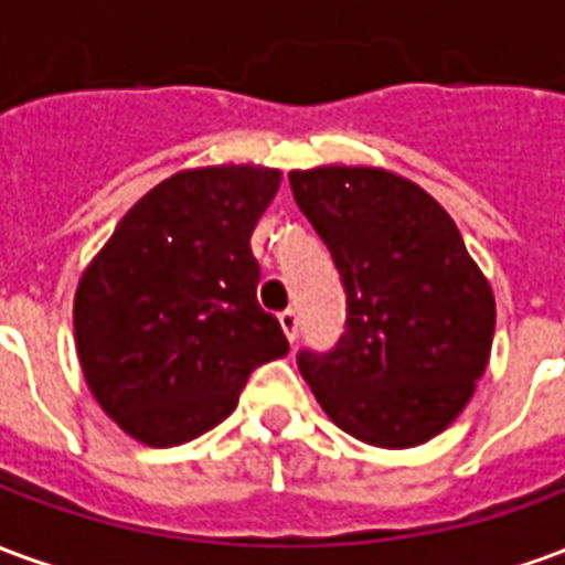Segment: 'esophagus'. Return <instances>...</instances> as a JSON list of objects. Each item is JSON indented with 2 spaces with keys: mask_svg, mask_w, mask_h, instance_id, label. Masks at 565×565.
<instances>
[{
  "mask_svg": "<svg viewBox=\"0 0 565 565\" xmlns=\"http://www.w3.org/2000/svg\"><path fill=\"white\" fill-rule=\"evenodd\" d=\"M278 323H281L284 335L296 342V335H299V315H296L294 308H284L281 315H278Z\"/></svg>",
  "mask_w": 565,
  "mask_h": 565,
  "instance_id": "34e87169",
  "label": "esophagus"
}]
</instances>
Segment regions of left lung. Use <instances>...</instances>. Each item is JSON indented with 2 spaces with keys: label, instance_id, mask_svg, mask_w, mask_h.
Returning a JSON list of instances; mask_svg holds the SVG:
<instances>
[{
  "label": "left lung",
  "instance_id": "8db88e82",
  "mask_svg": "<svg viewBox=\"0 0 565 565\" xmlns=\"http://www.w3.org/2000/svg\"><path fill=\"white\" fill-rule=\"evenodd\" d=\"M299 211L330 247L348 318L327 354L296 363L320 408L375 448H415L460 415L484 375L493 290L426 190L369 166L290 172Z\"/></svg>",
  "mask_w": 565,
  "mask_h": 565
}]
</instances>
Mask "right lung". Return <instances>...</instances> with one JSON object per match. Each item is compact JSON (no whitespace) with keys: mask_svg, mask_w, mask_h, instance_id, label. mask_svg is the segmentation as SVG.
Wrapping results in <instances>:
<instances>
[{"mask_svg":"<svg viewBox=\"0 0 565 565\" xmlns=\"http://www.w3.org/2000/svg\"><path fill=\"white\" fill-rule=\"evenodd\" d=\"M281 172L209 166L166 178L81 275L75 344L96 403L124 433L172 448L209 433L247 375L290 351L257 302L254 226Z\"/></svg>","mask_w":565,"mask_h":565,"instance_id":"add662e5","label":"right lung"}]
</instances>
